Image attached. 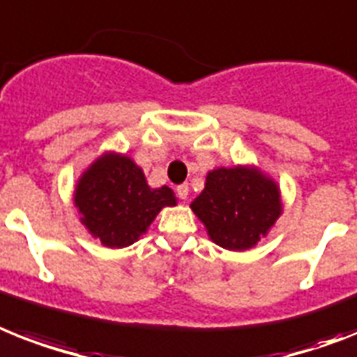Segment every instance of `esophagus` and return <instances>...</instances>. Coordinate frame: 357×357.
<instances>
[{
	"label": "esophagus",
	"instance_id": "34e87169",
	"mask_svg": "<svg viewBox=\"0 0 357 357\" xmlns=\"http://www.w3.org/2000/svg\"><path fill=\"white\" fill-rule=\"evenodd\" d=\"M188 195H190V185L188 184H181V185H176V197L182 200L188 199Z\"/></svg>",
	"mask_w": 357,
	"mask_h": 357
}]
</instances>
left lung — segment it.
Returning a JSON list of instances; mask_svg holds the SVG:
<instances>
[{
  "mask_svg": "<svg viewBox=\"0 0 357 357\" xmlns=\"http://www.w3.org/2000/svg\"><path fill=\"white\" fill-rule=\"evenodd\" d=\"M220 248L244 252L270 234L282 215L279 184L252 164L215 167L190 204Z\"/></svg>",
  "mask_w": 357,
  "mask_h": 357,
  "instance_id": "left-lung-1",
  "label": "left lung"
}]
</instances>
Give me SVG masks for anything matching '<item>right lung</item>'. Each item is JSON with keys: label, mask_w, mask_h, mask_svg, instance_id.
I'll return each instance as SVG.
<instances>
[{"label": "right lung", "mask_w": 357, "mask_h": 357, "mask_svg": "<svg viewBox=\"0 0 357 357\" xmlns=\"http://www.w3.org/2000/svg\"><path fill=\"white\" fill-rule=\"evenodd\" d=\"M79 222L107 248L137 243L162 208L176 206L172 188H151L131 157L105 151L78 176L73 193Z\"/></svg>", "instance_id": "right-lung-1"}]
</instances>
